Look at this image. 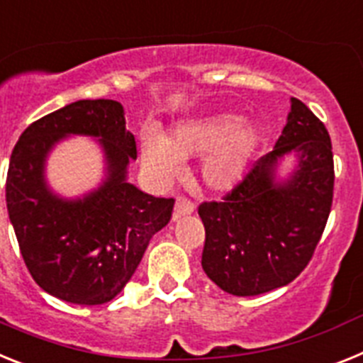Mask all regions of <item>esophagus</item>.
Instances as JSON below:
<instances>
[{"label": "esophagus", "instance_id": "obj_1", "mask_svg": "<svg viewBox=\"0 0 363 363\" xmlns=\"http://www.w3.org/2000/svg\"><path fill=\"white\" fill-rule=\"evenodd\" d=\"M195 212V204L191 203L190 199H186V197H179L175 201V208H173V217L179 219L182 216H190V213Z\"/></svg>", "mask_w": 363, "mask_h": 363}]
</instances>
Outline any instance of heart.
Returning <instances> with one entry per match:
<instances>
[{
    "instance_id": "obj_1",
    "label": "heart",
    "mask_w": 363,
    "mask_h": 363,
    "mask_svg": "<svg viewBox=\"0 0 363 363\" xmlns=\"http://www.w3.org/2000/svg\"><path fill=\"white\" fill-rule=\"evenodd\" d=\"M259 146V129L234 113L190 118L175 125L166 138L146 137L143 162L157 175L168 177L184 159L203 157L201 179L213 191H228L248 173Z\"/></svg>"
}]
</instances>
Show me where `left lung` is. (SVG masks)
<instances>
[{
	"instance_id": "8db88e82",
	"label": "left lung",
	"mask_w": 363,
	"mask_h": 363,
	"mask_svg": "<svg viewBox=\"0 0 363 363\" xmlns=\"http://www.w3.org/2000/svg\"><path fill=\"white\" fill-rule=\"evenodd\" d=\"M298 162L277 179L281 158ZM333 144L323 122L291 99L286 125L223 203H203V270L232 296H257L301 274L320 241L333 204Z\"/></svg>"
}]
</instances>
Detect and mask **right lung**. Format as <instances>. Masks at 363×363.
<instances>
[{
  "instance_id": "obj_1",
  "label": "right lung",
  "mask_w": 363,
  "mask_h": 363,
  "mask_svg": "<svg viewBox=\"0 0 363 363\" xmlns=\"http://www.w3.org/2000/svg\"><path fill=\"white\" fill-rule=\"evenodd\" d=\"M71 134L99 138L106 160L99 188L77 200L55 194L45 179L48 153ZM135 159V137L115 100H78L21 133L9 162V219L30 276L50 296L77 305L111 301L169 223L175 201L128 182Z\"/></svg>"
}]
</instances>
